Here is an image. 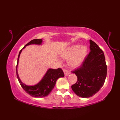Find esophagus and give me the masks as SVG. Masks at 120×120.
I'll return each mask as SVG.
<instances>
[{
    "mask_svg": "<svg viewBox=\"0 0 120 120\" xmlns=\"http://www.w3.org/2000/svg\"><path fill=\"white\" fill-rule=\"evenodd\" d=\"M63 72H64L65 76H68L70 74V71L67 69H63Z\"/></svg>",
    "mask_w": 120,
    "mask_h": 120,
    "instance_id": "1",
    "label": "esophagus"
}]
</instances>
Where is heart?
Masks as SVG:
<instances>
[{
  "mask_svg": "<svg viewBox=\"0 0 120 120\" xmlns=\"http://www.w3.org/2000/svg\"><path fill=\"white\" fill-rule=\"evenodd\" d=\"M86 48L80 45H74L66 49L62 53V56L65 59H68L70 67L76 68L82 63L86 55Z\"/></svg>",
  "mask_w": 120,
  "mask_h": 120,
  "instance_id": "heart-1",
  "label": "heart"
}]
</instances>
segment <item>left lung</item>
Wrapping results in <instances>:
<instances>
[{
  "label": "left lung",
  "mask_w": 120,
  "mask_h": 120,
  "mask_svg": "<svg viewBox=\"0 0 120 120\" xmlns=\"http://www.w3.org/2000/svg\"><path fill=\"white\" fill-rule=\"evenodd\" d=\"M90 52L80 67L71 72L75 73L77 81L73 85L72 90L81 98H90L100 90L107 76L105 56L96 43L90 40Z\"/></svg>",
  "instance_id": "1"
}]
</instances>
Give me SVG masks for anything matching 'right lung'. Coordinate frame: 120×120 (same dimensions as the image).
I'll return each mask as SVG.
<instances>
[{"instance_id":"right-lung-1","label":"right lung","mask_w":120,"mask_h":120,"mask_svg":"<svg viewBox=\"0 0 120 120\" xmlns=\"http://www.w3.org/2000/svg\"><path fill=\"white\" fill-rule=\"evenodd\" d=\"M42 42V39L32 40L30 41L29 43H28L23 47V48H24L27 45L30 44H41ZM22 49L20 50L19 52L16 68L17 77L20 85L22 86V87L23 88L24 90L31 96L34 97V98H44L45 96H47L48 95H49L53 88H54L56 83V81L60 77H63L64 76L63 71L60 68H58L56 70L50 68L47 71V72L43 77L42 79L37 85L34 86H28L25 85L20 80L19 75H18L17 70L19 56L22 52Z\"/></svg>"}]
</instances>
